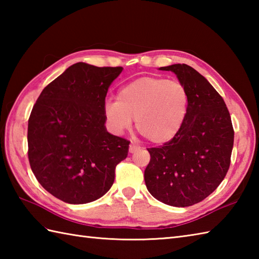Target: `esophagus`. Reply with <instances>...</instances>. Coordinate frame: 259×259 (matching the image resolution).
I'll return each instance as SVG.
<instances>
[{"mask_svg":"<svg viewBox=\"0 0 259 259\" xmlns=\"http://www.w3.org/2000/svg\"><path fill=\"white\" fill-rule=\"evenodd\" d=\"M138 146H137V145H135V144H133V142H131V144H130V146H129V152H131V153H133V152H135L137 149H138Z\"/></svg>","mask_w":259,"mask_h":259,"instance_id":"obj_1","label":"esophagus"}]
</instances>
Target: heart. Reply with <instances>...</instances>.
<instances>
[{
    "mask_svg": "<svg viewBox=\"0 0 259 259\" xmlns=\"http://www.w3.org/2000/svg\"><path fill=\"white\" fill-rule=\"evenodd\" d=\"M189 96L177 80L142 76L123 85L117 100L104 103V114L112 130L122 134L136 119L138 133L151 144L174 139L184 125Z\"/></svg>",
    "mask_w": 259,
    "mask_h": 259,
    "instance_id": "b5f03b06",
    "label": "heart"
}]
</instances>
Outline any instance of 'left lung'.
Wrapping results in <instances>:
<instances>
[{"label": "left lung", "mask_w": 259, "mask_h": 259, "mask_svg": "<svg viewBox=\"0 0 259 259\" xmlns=\"http://www.w3.org/2000/svg\"><path fill=\"white\" fill-rule=\"evenodd\" d=\"M160 70L176 73L188 92L189 106L178 135L148 149L145 183L159 201L188 207L213 192L228 171L234 146L232 118L222 96L194 68L178 63Z\"/></svg>", "instance_id": "obj_1"}]
</instances>
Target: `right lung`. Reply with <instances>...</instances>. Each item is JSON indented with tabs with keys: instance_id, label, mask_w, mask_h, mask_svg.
Masks as SVG:
<instances>
[{
	"instance_id": "add662e5",
	"label": "right lung",
	"mask_w": 259,
	"mask_h": 259,
	"mask_svg": "<svg viewBox=\"0 0 259 259\" xmlns=\"http://www.w3.org/2000/svg\"><path fill=\"white\" fill-rule=\"evenodd\" d=\"M121 67L78 62L49 83L30 114L27 156L38 183L68 203H87L111 188L130 141L109 134L107 92Z\"/></svg>"
}]
</instances>
